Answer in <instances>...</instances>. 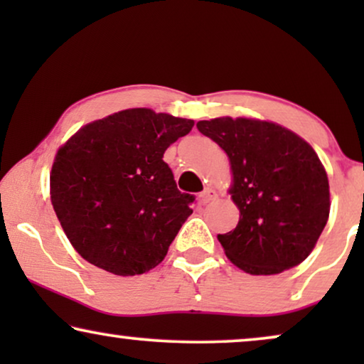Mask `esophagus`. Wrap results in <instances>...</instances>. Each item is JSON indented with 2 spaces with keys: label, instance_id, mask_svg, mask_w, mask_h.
I'll return each mask as SVG.
<instances>
[{
  "label": "esophagus",
  "instance_id": "1",
  "mask_svg": "<svg viewBox=\"0 0 364 364\" xmlns=\"http://www.w3.org/2000/svg\"><path fill=\"white\" fill-rule=\"evenodd\" d=\"M217 192L213 191V188H210V187H207L205 191H203L202 193H200V200L203 202V203H210V202H213V200H217Z\"/></svg>",
  "mask_w": 364,
  "mask_h": 364
}]
</instances>
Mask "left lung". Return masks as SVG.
I'll list each match as a JSON object with an SVG mask.
<instances>
[{
    "label": "left lung",
    "mask_w": 364,
    "mask_h": 364,
    "mask_svg": "<svg viewBox=\"0 0 364 364\" xmlns=\"http://www.w3.org/2000/svg\"><path fill=\"white\" fill-rule=\"evenodd\" d=\"M230 161L240 220L217 235L233 265L275 275L305 260L330 215V186L316 152L278 124L245 117L198 121Z\"/></svg>",
    "instance_id": "left-lung-1"
}]
</instances>
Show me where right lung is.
Here are the masks:
<instances>
[{
    "instance_id": "add662e5",
    "label": "right lung",
    "mask_w": 364,
    "mask_h": 364,
    "mask_svg": "<svg viewBox=\"0 0 364 364\" xmlns=\"http://www.w3.org/2000/svg\"><path fill=\"white\" fill-rule=\"evenodd\" d=\"M191 119L126 109L94 121L59 149L51 203L71 245L121 277L152 270L192 213L164 152L192 131Z\"/></svg>"
}]
</instances>
